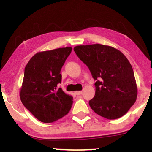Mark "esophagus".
Segmentation results:
<instances>
[{"mask_svg": "<svg viewBox=\"0 0 152 152\" xmlns=\"http://www.w3.org/2000/svg\"><path fill=\"white\" fill-rule=\"evenodd\" d=\"M75 93L76 95H81L82 93V91H75Z\"/></svg>", "mask_w": 152, "mask_h": 152, "instance_id": "34e87169", "label": "esophagus"}]
</instances>
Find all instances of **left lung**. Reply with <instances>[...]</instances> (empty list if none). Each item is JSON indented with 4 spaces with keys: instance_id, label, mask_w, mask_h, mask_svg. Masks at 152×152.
<instances>
[{
    "instance_id": "left-lung-1",
    "label": "left lung",
    "mask_w": 152,
    "mask_h": 152,
    "mask_svg": "<svg viewBox=\"0 0 152 152\" xmlns=\"http://www.w3.org/2000/svg\"><path fill=\"white\" fill-rule=\"evenodd\" d=\"M74 51L96 80L95 96L89 101L91 109L109 120L125 115L138 94L134 70L127 58L115 48L99 43L77 45Z\"/></svg>"
}]
</instances>
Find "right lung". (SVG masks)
Listing matches in <instances>:
<instances>
[{"label":"right lung","instance_id":"add662e5","mask_svg":"<svg viewBox=\"0 0 152 152\" xmlns=\"http://www.w3.org/2000/svg\"><path fill=\"white\" fill-rule=\"evenodd\" d=\"M71 51V47H66L39 52L25 68L20 98L39 121L53 122L71 109L73 97L57 88L61 82V69Z\"/></svg>","mask_w":152,"mask_h":152}]
</instances>
